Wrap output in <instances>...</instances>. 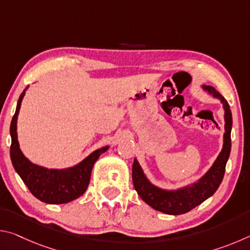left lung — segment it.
I'll use <instances>...</instances> for the list:
<instances>
[{"mask_svg":"<svg viewBox=\"0 0 250 250\" xmlns=\"http://www.w3.org/2000/svg\"><path fill=\"white\" fill-rule=\"evenodd\" d=\"M202 89L221 101L224 109V121H225L222 151L219 152L218 156L214 161L213 166L208 168V171L192 184L185 185L183 188L176 189H167L159 188L152 183L147 179L139 161L137 159L133 161L132 181L139 196L152 208L168 215L188 213L213 195L222 183L224 174H225L227 160L229 158L231 147L230 132L232 126L229 104L214 87L203 84Z\"/></svg>","mask_w":250,"mask_h":250,"instance_id":"obj_1","label":"left lung"}]
</instances>
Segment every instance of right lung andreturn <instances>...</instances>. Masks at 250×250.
I'll return each instance as SVG.
<instances>
[{
    "instance_id": "add662e5",
    "label": "right lung",
    "mask_w": 250,
    "mask_h": 250,
    "mask_svg": "<svg viewBox=\"0 0 250 250\" xmlns=\"http://www.w3.org/2000/svg\"><path fill=\"white\" fill-rule=\"evenodd\" d=\"M27 89L28 86L20 96L10 126L12 164L31 193L40 201L47 204L69 203L86 192L94 164L99 156L109 149V146L99 147L79 163L65 168H48L31 162L20 149L18 140V117Z\"/></svg>"
}]
</instances>
